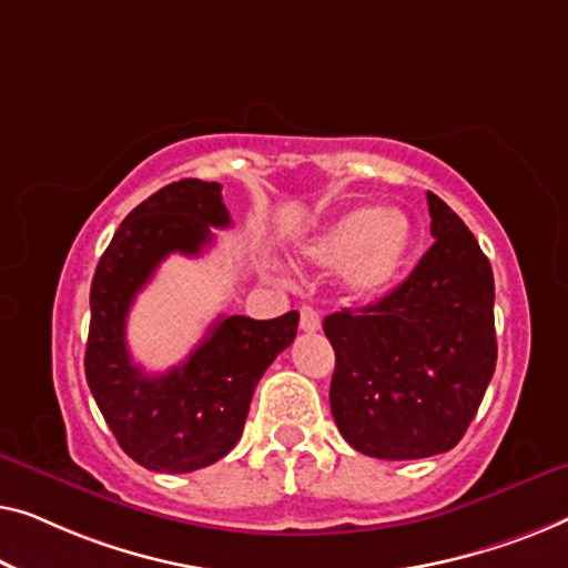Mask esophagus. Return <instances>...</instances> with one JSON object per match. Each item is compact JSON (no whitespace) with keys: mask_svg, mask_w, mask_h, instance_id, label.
Listing matches in <instances>:
<instances>
[{"mask_svg":"<svg viewBox=\"0 0 568 568\" xmlns=\"http://www.w3.org/2000/svg\"><path fill=\"white\" fill-rule=\"evenodd\" d=\"M301 329L303 332H318V329H322V316H318L316 308H311V306L301 308Z\"/></svg>","mask_w":568,"mask_h":568,"instance_id":"esophagus-1","label":"esophagus"}]
</instances>
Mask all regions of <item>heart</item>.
I'll return each mask as SVG.
<instances>
[{
	"label": "heart",
	"instance_id": "heart-1",
	"mask_svg": "<svg viewBox=\"0 0 568 568\" xmlns=\"http://www.w3.org/2000/svg\"><path fill=\"white\" fill-rule=\"evenodd\" d=\"M414 244V226L402 211L353 207L298 250L303 265L345 267V287L355 298H378L398 283Z\"/></svg>",
	"mask_w": 568,
	"mask_h": 568
}]
</instances>
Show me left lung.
I'll list each match as a JSON object with an SVG mask.
<instances>
[{
    "label": "left lung",
    "instance_id": "8db88e82",
    "mask_svg": "<svg viewBox=\"0 0 568 568\" xmlns=\"http://www.w3.org/2000/svg\"><path fill=\"white\" fill-rule=\"evenodd\" d=\"M435 244L402 285L324 318L329 404L371 458L417 460L460 443L497 367L494 275L466 223L427 193Z\"/></svg>",
    "mask_w": 568,
    "mask_h": 568
}]
</instances>
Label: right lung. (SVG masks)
Listing matches in <instances>:
<instances>
[{
    "mask_svg": "<svg viewBox=\"0 0 568 568\" xmlns=\"http://www.w3.org/2000/svg\"><path fill=\"white\" fill-rule=\"evenodd\" d=\"M211 226H231L219 182H172L128 213L92 277L87 383L125 455L159 474L205 468L239 443L254 388L298 332V311L221 316L182 365L159 375L133 365L125 318L135 293L170 254L211 246Z\"/></svg>",
    "mask_w": 568,
    "mask_h": 568,
    "instance_id": "obj_1",
    "label": "right lung"
}]
</instances>
